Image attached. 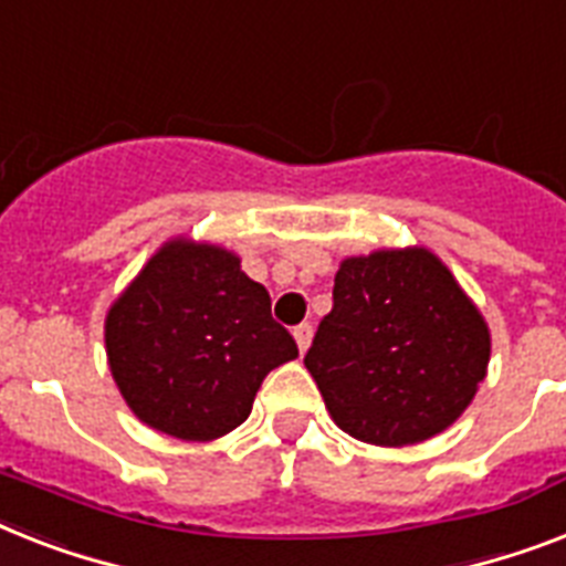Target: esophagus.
I'll return each instance as SVG.
<instances>
[{
  "mask_svg": "<svg viewBox=\"0 0 566 566\" xmlns=\"http://www.w3.org/2000/svg\"><path fill=\"white\" fill-rule=\"evenodd\" d=\"M293 337H296L298 352H307V346H311V337H314V325L311 323L296 325V328H293Z\"/></svg>",
  "mask_w": 566,
  "mask_h": 566,
  "instance_id": "obj_1",
  "label": "esophagus"
}]
</instances>
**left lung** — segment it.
Segmentation results:
<instances>
[{"label":"left lung","mask_w":566,"mask_h":566,"mask_svg":"<svg viewBox=\"0 0 566 566\" xmlns=\"http://www.w3.org/2000/svg\"><path fill=\"white\" fill-rule=\"evenodd\" d=\"M489 355L474 302L433 252L412 247L339 264L305 366L339 430L401 448L465 412Z\"/></svg>","instance_id":"left-lung-1"}]
</instances>
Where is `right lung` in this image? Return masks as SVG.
I'll return each instance as SVG.
<instances>
[{
    "label": "right lung",
    "instance_id": "add662e5",
    "mask_svg": "<svg viewBox=\"0 0 566 566\" xmlns=\"http://www.w3.org/2000/svg\"><path fill=\"white\" fill-rule=\"evenodd\" d=\"M109 371L136 416L186 442L247 421L261 380L298 357L270 293L232 252L171 241L107 314Z\"/></svg>",
    "mask_w": 566,
    "mask_h": 566
}]
</instances>
